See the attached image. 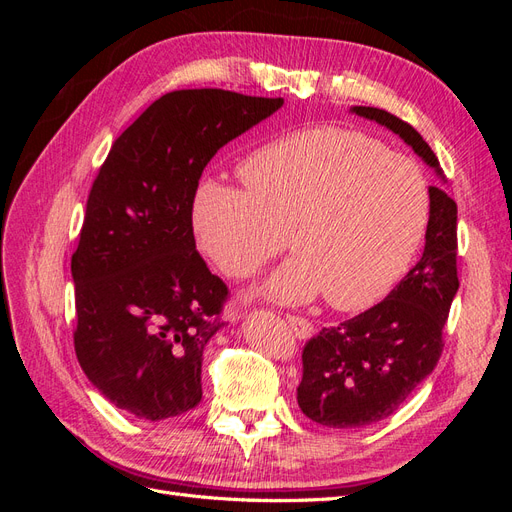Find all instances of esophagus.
Wrapping results in <instances>:
<instances>
[{
  "mask_svg": "<svg viewBox=\"0 0 512 512\" xmlns=\"http://www.w3.org/2000/svg\"><path fill=\"white\" fill-rule=\"evenodd\" d=\"M286 320H288V324H290V329L294 331V335H297L299 339H307V337H312V333H314V327H312V322H309L307 318H301V316H292V314H288V316H286Z\"/></svg>",
  "mask_w": 512,
  "mask_h": 512,
  "instance_id": "obj_1",
  "label": "esophagus"
}]
</instances>
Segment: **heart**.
<instances>
[{
	"instance_id": "b5f03b06",
	"label": "heart",
	"mask_w": 512,
	"mask_h": 512,
	"mask_svg": "<svg viewBox=\"0 0 512 512\" xmlns=\"http://www.w3.org/2000/svg\"><path fill=\"white\" fill-rule=\"evenodd\" d=\"M245 190L198 185L196 241L228 277L254 275L286 245L292 258L262 284L280 303L324 292L337 309H363L391 290L425 235L429 183L412 158L378 138L335 126L286 134L239 170Z\"/></svg>"
}]
</instances>
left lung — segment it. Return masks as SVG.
Here are the masks:
<instances>
[{"instance_id": "left-lung-1", "label": "left lung", "mask_w": 512, "mask_h": 512, "mask_svg": "<svg viewBox=\"0 0 512 512\" xmlns=\"http://www.w3.org/2000/svg\"><path fill=\"white\" fill-rule=\"evenodd\" d=\"M350 111L395 132L444 181L436 153L410 123L374 106ZM429 196L421 260L384 301L305 344L297 401L314 423L335 429L374 425L397 412L438 365L442 329L459 290L457 205L436 185H429Z\"/></svg>"}]
</instances>
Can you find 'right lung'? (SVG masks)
I'll use <instances>...</instances> for the list:
<instances>
[{
    "label": "right lung",
    "instance_id": "right-lung-1",
    "mask_svg": "<svg viewBox=\"0 0 512 512\" xmlns=\"http://www.w3.org/2000/svg\"><path fill=\"white\" fill-rule=\"evenodd\" d=\"M284 98L170 91L113 143L72 254L74 350L96 389L164 421L203 397V350L228 288L196 252L192 203L209 160Z\"/></svg>",
    "mask_w": 512,
    "mask_h": 512
}]
</instances>
